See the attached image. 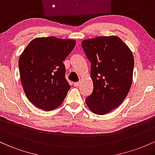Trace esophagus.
<instances>
[{"label": "esophagus", "mask_w": 155, "mask_h": 155, "mask_svg": "<svg viewBox=\"0 0 155 155\" xmlns=\"http://www.w3.org/2000/svg\"><path fill=\"white\" fill-rule=\"evenodd\" d=\"M80 83H81V82H76V83H74V86L78 87V86L80 85Z\"/></svg>", "instance_id": "1"}]
</instances>
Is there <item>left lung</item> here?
Wrapping results in <instances>:
<instances>
[{"label": "left lung", "mask_w": 155, "mask_h": 155, "mask_svg": "<svg viewBox=\"0 0 155 155\" xmlns=\"http://www.w3.org/2000/svg\"><path fill=\"white\" fill-rule=\"evenodd\" d=\"M81 44L91 61L94 86L86 102L92 112L104 115L121 105L129 93L133 83V53L116 36L85 39Z\"/></svg>", "instance_id": "obj_1"}]
</instances>
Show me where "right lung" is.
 I'll return each instance as SVG.
<instances>
[{
	"instance_id": "add662e5",
	"label": "right lung",
	"mask_w": 155,
	"mask_h": 155,
	"mask_svg": "<svg viewBox=\"0 0 155 155\" xmlns=\"http://www.w3.org/2000/svg\"><path fill=\"white\" fill-rule=\"evenodd\" d=\"M75 45L73 39L49 36L27 45L18 64L24 92L33 105L47 111L61 105L70 88L63 61Z\"/></svg>"
}]
</instances>
